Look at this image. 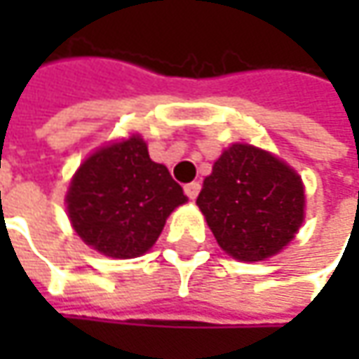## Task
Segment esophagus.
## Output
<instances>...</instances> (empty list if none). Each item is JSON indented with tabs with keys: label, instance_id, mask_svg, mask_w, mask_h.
Masks as SVG:
<instances>
[{
	"label": "esophagus",
	"instance_id": "1",
	"mask_svg": "<svg viewBox=\"0 0 359 359\" xmlns=\"http://www.w3.org/2000/svg\"><path fill=\"white\" fill-rule=\"evenodd\" d=\"M184 191H186V196L189 200H196L198 194H200V184H198V182H191V184H187V186L184 187Z\"/></svg>",
	"mask_w": 359,
	"mask_h": 359
}]
</instances>
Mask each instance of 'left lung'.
Here are the masks:
<instances>
[{
	"instance_id": "8db88e82",
	"label": "left lung",
	"mask_w": 359,
	"mask_h": 359,
	"mask_svg": "<svg viewBox=\"0 0 359 359\" xmlns=\"http://www.w3.org/2000/svg\"><path fill=\"white\" fill-rule=\"evenodd\" d=\"M302 177L254 145L233 144L205 177L198 205L219 248L259 262L290 243L304 222Z\"/></svg>"
}]
</instances>
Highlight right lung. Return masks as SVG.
Wrapping results in <instances>:
<instances>
[{
	"label": "right lung",
	"instance_id": "add662e5",
	"mask_svg": "<svg viewBox=\"0 0 359 359\" xmlns=\"http://www.w3.org/2000/svg\"><path fill=\"white\" fill-rule=\"evenodd\" d=\"M186 201L168 168L151 161L144 140L133 135L81 163L67 191V214L88 245L128 259L145 254Z\"/></svg>",
	"mask_w": 359,
	"mask_h": 359
}]
</instances>
